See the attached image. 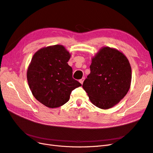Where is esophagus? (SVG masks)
<instances>
[{
  "mask_svg": "<svg viewBox=\"0 0 153 153\" xmlns=\"http://www.w3.org/2000/svg\"><path fill=\"white\" fill-rule=\"evenodd\" d=\"M84 80H85V78H81V79L79 80V82L81 83V84H82L83 83H84Z\"/></svg>",
  "mask_w": 153,
  "mask_h": 153,
  "instance_id": "34e87169",
  "label": "esophagus"
}]
</instances>
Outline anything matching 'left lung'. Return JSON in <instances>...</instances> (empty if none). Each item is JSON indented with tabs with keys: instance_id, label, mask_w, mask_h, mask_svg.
Segmentation results:
<instances>
[{
	"instance_id": "left-lung-1",
	"label": "left lung",
	"mask_w": 153,
	"mask_h": 153,
	"mask_svg": "<svg viewBox=\"0 0 153 153\" xmlns=\"http://www.w3.org/2000/svg\"><path fill=\"white\" fill-rule=\"evenodd\" d=\"M90 69L82 87L97 107L112 108L126 95L131 85V68L120 51L108 47L101 48L92 58Z\"/></svg>"
}]
</instances>
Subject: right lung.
I'll return each mask as SVG.
<instances>
[{
    "mask_svg": "<svg viewBox=\"0 0 153 153\" xmlns=\"http://www.w3.org/2000/svg\"><path fill=\"white\" fill-rule=\"evenodd\" d=\"M71 54L61 45L39 49L27 69V78L34 98L48 108L67 103L73 90L82 85L72 77L68 62Z\"/></svg>",
    "mask_w": 153,
    "mask_h": 153,
    "instance_id": "right-lung-1",
    "label": "right lung"
}]
</instances>
